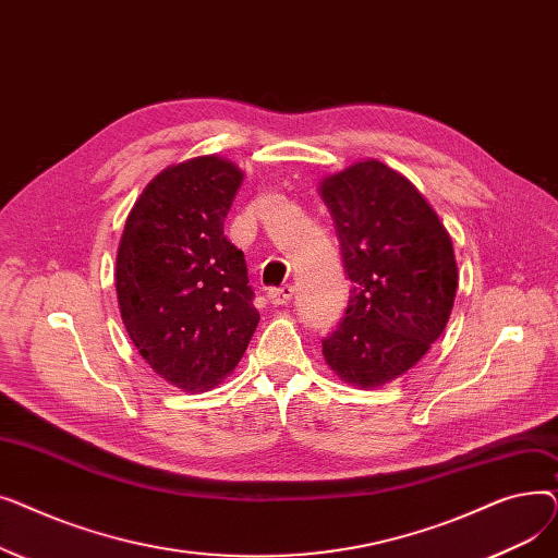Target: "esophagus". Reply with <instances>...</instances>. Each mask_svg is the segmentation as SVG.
Masks as SVG:
<instances>
[{
	"label": "esophagus",
	"mask_w": 558,
	"mask_h": 558,
	"mask_svg": "<svg viewBox=\"0 0 558 558\" xmlns=\"http://www.w3.org/2000/svg\"><path fill=\"white\" fill-rule=\"evenodd\" d=\"M291 299H294V287H291V284H282V287H271L269 289V301L274 305H284Z\"/></svg>",
	"instance_id": "obj_1"
}]
</instances>
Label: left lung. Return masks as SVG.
<instances>
[{"instance_id": "1", "label": "left lung", "mask_w": 558, "mask_h": 558, "mask_svg": "<svg viewBox=\"0 0 558 558\" xmlns=\"http://www.w3.org/2000/svg\"><path fill=\"white\" fill-rule=\"evenodd\" d=\"M350 299L324 339L345 383L379 387L407 373L441 337L457 294L452 242L421 192L377 160L320 183Z\"/></svg>"}]
</instances>
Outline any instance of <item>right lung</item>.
Wrapping results in <instances>:
<instances>
[{"instance_id": "obj_1", "label": "right lung", "mask_w": 558, "mask_h": 558, "mask_svg": "<svg viewBox=\"0 0 558 558\" xmlns=\"http://www.w3.org/2000/svg\"><path fill=\"white\" fill-rule=\"evenodd\" d=\"M244 173L217 156L146 185L117 251V301L140 355L167 383L205 391L240 364L257 328L244 253L223 221Z\"/></svg>"}]
</instances>
